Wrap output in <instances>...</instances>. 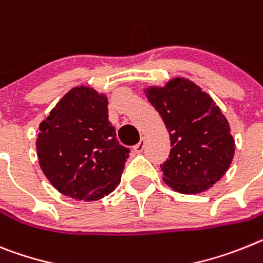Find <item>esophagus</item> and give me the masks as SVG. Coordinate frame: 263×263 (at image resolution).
<instances>
[{"mask_svg":"<svg viewBox=\"0 0 263 263\" xmlns=\"http://www.w3.org/2000/svg\"><path fill=\"white\" fill-rule=\"evenodd\" d=\"M134 152L136 153H142L143 149H145V138H141V141L137 145H134Z\"/></svg>","mask_w":263,"mask_h":263,"instance_id":"34e87169","label":"esophagus"}]
</instances>
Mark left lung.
I'll list each match as a JSON object with an SVG mask.
<instances>
[{"label": "left lung", "instance_id": "8db88e82", "mask_svg": "<svg viewBox=\"0 0 263 263\" xmlns=\"http://www.w3.org/2000/svg\"><path fill=\"white\" fill-rule=\"evenodd\" d=\"M146 96L170 136L169 158L161 165L166 185L183 194L212 187L228 172L235 150L221 109L186 78L149 87Z\"/></svg>", "mask_w": 263, "mask_h": 263}]
</instances>
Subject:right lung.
<instances>
[{
  "label": "right lung",
  "instance_id": "obj_1",
  "mask_svg": "<svg viewBox=\"0 0 263 263\" xmlns=\"http://www.w3.org/2000/svg\"><path fill=\"white\" fill-rule=\"evenodd\" d=\"M107 98L87 86L71 89L40 125L37 156L64 196L97 201L120 183L130 149L117 141Z\"/></svg>",
  "mask_w": 263,
  "mask_h": 263
}]
</instances>
